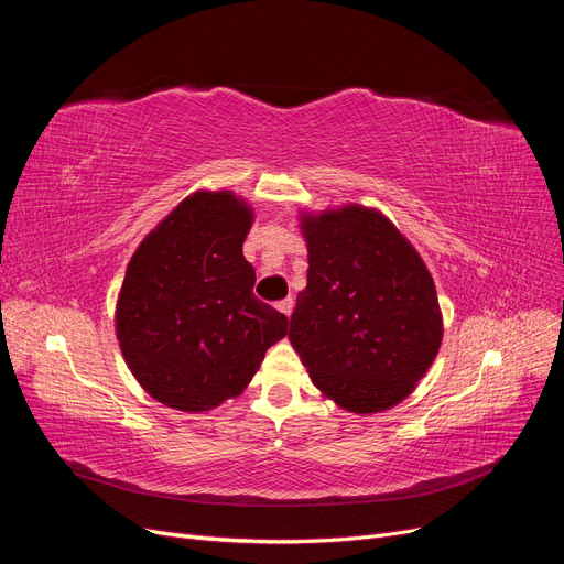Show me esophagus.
<instances>
[{
    "mask_svg": "<svg viewBox=\"0 0 564 564\" xmlns=\"http://www.w3.org/2000/svg\"><path fill=\"white\" fill-rule=\"evenodd\" d=\"M278 311H280L282 315H286V317H292V313H294V299L280 301V303H278Z\"/></svg>",
    "mask_w": 564,
    "mask_h": 564,
    "instance_id": "1",
    "label": "esophagus"
}]
</instances>
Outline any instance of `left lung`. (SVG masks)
<instances>
[{
	"label": "left lung",
	"instance_id": "obj_1",
	"mask_svg": "<svg viewBox=\"0 0 564 564\" xmlns=\"http://www.w3.org/2000/svg\"><path fill=\"white\" fill-rule=\"evenodd\" d=\"M308 284L289 340L322 398L369 416L409 398L442 346V311L421 253L365 204L299 212Z\"/></svg>",
	"mask_w": 564,
	"mask_h": 564
}]
</instances>
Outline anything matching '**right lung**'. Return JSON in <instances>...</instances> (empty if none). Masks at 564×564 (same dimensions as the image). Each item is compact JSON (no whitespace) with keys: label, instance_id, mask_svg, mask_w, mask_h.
<instances>
[{"label":"right lung","instance_id":"1","mask_svg":"<svg viewBox=\"0 0 564 564\" xmlns=\"http://www.w3.org/2000/svg\"><path fill=\"white\" fill-rule=\"evenodd\" d=\"M256 212L232 191H195L127 265L115 334L133 379L164 406L202 414L242 395L286 317L251 294L242 245Z\"/></svg>","mask_w":564,"mask_h":564}]
</instances>
